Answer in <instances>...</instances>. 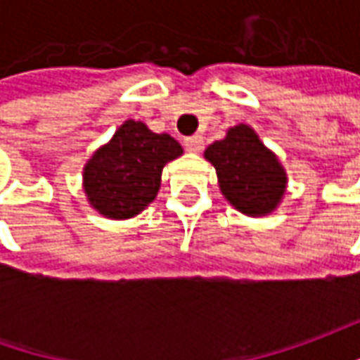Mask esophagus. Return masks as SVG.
I'll return each mask as SVG.
<instances>
[{"mask_svg": "<svg viewBox=\"0 0 360 360\" xmlns=\"http://www.w3.org/2000/svg\"><path fill=\"white\" fill-rule=\"evenodd\" d=\"M184 146H186L188 152H194V154H198L202 148H204V140H202V136H190L184 140Z\"/></svg>", "mask_w": 360, "mask_h": 360, "instance_id": "esophagus-1", "label": "esophagus"}]
</instances>
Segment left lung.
Here are the masks:
<instances>
[{
	"mask_svg": "<svg viewBox=\"0 0 360 360\" xmlns=\"http://www.w3.org/2000/svg\"><path fill=\"white\" fill-rule=\"evenodd\" d=\"M204 158L216 168L224 198L242 214L269 216L283 202L288 182L283 164L248 124L229 128L206 148Z\"/></svg>",
	"mask_w": 360,
	"mask_h": 360,
	"instance_id": "left-lung-1",
	"label": "left lung"
}]
</instances>
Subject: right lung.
Here are the masks:
<instances>
[{
    "instance_id": "1",
    "label": "right lung",
    "mask_w": 360,
    "mask_h": 360,
    "mask_svg": "<svg viewBox=\"0 0 360 360\" xmlns=\"http://www.w3.org/2000/svg\"><path fill=\"white\" fill-rule=\"evenodd\" d=\"M182 154V146L170 134H156L144 122L126 120L86 162V198L105 218L128 220L154 202L164 166Z\"/></svg>"
}]
</instances>
